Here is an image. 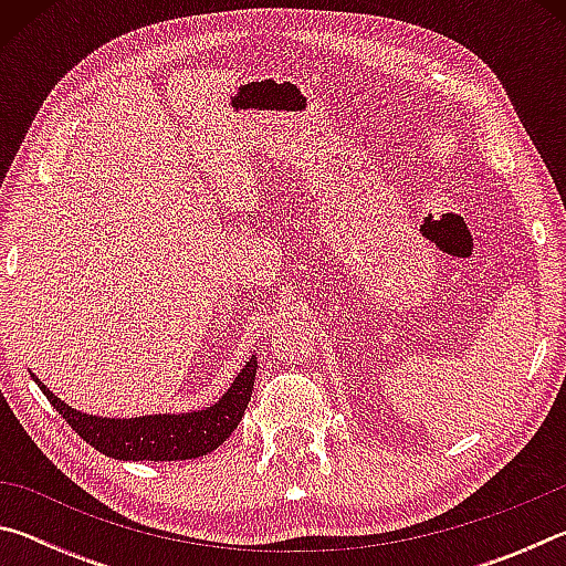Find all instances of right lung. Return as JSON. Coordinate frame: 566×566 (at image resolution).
<instances>
[{
  "instance_id": "obj_1",
  "label": "right lung",
  "mask_w": 566,
  "mask_h": 566,
  "mask_svg": "<svg viewBox=\"0 0 566 566\" xmlns=\"http://www.w3.org/2000/svg\"><path fill=\"white\" fill-rule=\"evenodd\" d=\"M32 377L50 405L66 419V424L97 452L122 462H177V459L209 454L234 432L252 397L256 354H252L219 401L181 415H145L132 419L87 415L64 405L54 391L44 387V381L36 379V375Z\"/></svg>"
}]
</instances>
